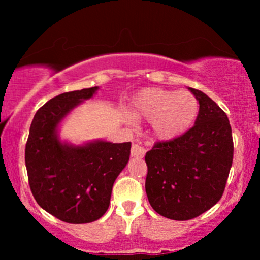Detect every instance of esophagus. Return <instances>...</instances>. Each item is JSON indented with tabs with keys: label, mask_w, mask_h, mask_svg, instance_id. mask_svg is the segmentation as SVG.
<instances>
[{
	"label": "esophagus",
	"mask_w": 260,
	"mask_h": 260,
	"mask_svg": "<svg viewBox=\"0 0 260 260\" xmlns=\"http://www.w3.org/2000/svg\"><path fill=\"white\" fill-rule=\"evenodd\" d=\"M145 154V149L142 147L141 144L138 143H135L133 144V147H131V156L133 157H137V158H142Z\"/></svg>",
	"instance_id": "1"
}]
</instances>
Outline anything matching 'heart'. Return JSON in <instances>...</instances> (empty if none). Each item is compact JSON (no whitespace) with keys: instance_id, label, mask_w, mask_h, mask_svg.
<instances>
[{"instance_id":"b5f03b06","label":"heart","mask_w":260,"mask_h":260,"mask_svg":"<svg viewBox=\"0 0 260 260\" xmlns=\"http://www.w3.org/2000/svg\"><path fill=\"white\" fill-rule=\"evenodd\" d=\"M133 116L152 122L156 136L173 140L193 125L199 113V102L189 92L144 88L134 98Z\"/></svg>"}]
</instances>
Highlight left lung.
Instances as JSON below:
<instances>
[{
    "mask_svg": "<svg viewBox=\"0 0 260 260\" xmlns=\"http://www.w3.org/2000/svg\"><path fill=\"white\" fill-rule=\"evenodd\" d=\"M189 90L200 104L195 125L179 137L157 142L145 154V191L151 207L181 221L201 215L221 199L234 150L223 110L204 92Z\"/></svg>",
    "mask_w": 260,
    "mask_h": 260,
    "instance_id": "8db88e82",
    "label": "left lung"
}]
</instances>
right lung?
<instances>
[{
	"label": "right lung",
	"mask_w": 260,
	"mask_h": 260,
	"mask_svg": "<svg viewBox=\"0 0 260 260\" xmlns=\"http://www.w3.org/2000/svg\"><path fill=\"white\" fill-rule=\"evenodd\" d=\"M97 88L65 92L42 105L26 143L31 194L41 208L69 223L92 222L105 214L113 182L130 157V142L97 141L74 147L59 141L56 127L61 119Z\"/></svg>",
	"instance_id": "right-lung-1"
}]
</instances>
